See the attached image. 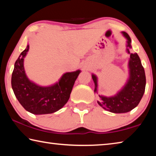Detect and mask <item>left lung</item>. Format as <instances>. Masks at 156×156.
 <instances>
[{
  "mask_svg": "<svg viewBox=\"0 0 156 156\" xmlns=\"http://www.w3.org/2000/svg\"><path fill=\"white\" fill-rule=\"evenodd\" d=\"M122 34L126 39V52L130 54L128 62L127 80L122 89L114 96L107 97L98 95V100L97 101L98 104L104 109L114 113L129 112L138 106L143 96L146 86V76L141 60L136 53L130 54L129 51V49L131 48V38L125 31H122ZM91 76L95 85L94 93L98 94V77L94 73H92Z\"/></svg>",
  "mask_w": 156,
  "mask_h": 156,
  "instance_id": "1",
  "label": "left lung"
}]
</instances>
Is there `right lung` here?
Listing matches in <instances>:
<instances>
[{
    "label": "right lung",
    "mask_w": 156,
    "mask_h": 156,
    "mask_svg": "<svg viewBox=\"0 0 156 156\" xmlns=\"http://www.w3.org/2000/svg\"><path fill=\"white\" fill-rule=\"evenodd\" d=\"M30 49L20 54L14 64L12 76V87L16 98L25 110L35 115L48 114L57 112L69 99L73 84L80 70L67 72L58 82L49 86H41L30 80L26 75L24 59Z\"/></svg>",
    "instance_id": "right-lung-1"
}]
</instances>
